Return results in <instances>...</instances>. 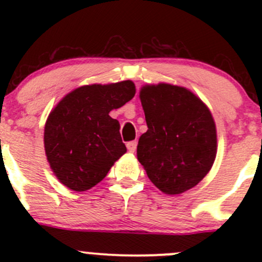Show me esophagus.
Listing matches in <instances>:
<instances>
[{
    "label": "esophagus",
    "mask_w": 262,
    "mask_h": 262,
    "mask_svg": "<svg viewBox=\"0 0 262 262\" xmlns=\"http://www.w3.org/2000/svg\"><path fill=\"white\" fill-rule=\"evenodd\" d=\"M137 141H132V142H128V143H126V148H128V150L130 153H134L136 152V149H137Z\"/></svg>",
    "instance_id": "obj_1"
}]
</instances>
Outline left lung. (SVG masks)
<instances>
[{"label": "left lung", "instance_id": "1", "mask_svg": "<svg viewBox=\"0 0 262 262\" xmlns=\"http://www.w3.org/2000/svg\"><path fill=\"white\" fill-rule=\"evenodd\" d=\"M139 96L148 129L138 141V161L161 191L181 194L199 184L215 160L213 116L199 97L180 86H146Z\"/></svg>", "mask_w": 262, "mask_h": 262}]
</instances>
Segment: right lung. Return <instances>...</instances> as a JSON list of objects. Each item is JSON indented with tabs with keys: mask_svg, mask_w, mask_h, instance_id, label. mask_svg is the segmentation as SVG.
<instances>
[{
	"mask_svg": "<svg viewBox=\"0 0 262 262\" xmlns=\"http://www.w3.org/2000/svg\"><path fill=\"white\" fill-rule=\"evenodd\" d=\"M134 94L132 81L82 86L50 113L44 147L50 167L63 185L75 191L91 189L126 152L119 121L109 113L130 101Z\"/></svg>",
	"mask_w": 262,
	"mask_h": 262,
	"instance_id": "right-lung-1",
	"label": "right lung"
}]
</instances>
